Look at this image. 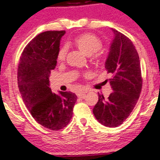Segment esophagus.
Masks as SVG:
<instances>
[{"instance_id":"obj_1","label":"esophagus","mask_w":160,"mask_h":160,"mask_svg":"<svg viewBox=\"0 0 160 160\" xmlns=\"http://www.w3.org/2000/svg\"><path fill=\"white\" fill-rule=\"evenodd\" d=\"M86 92H88L87 89H85V88H82V89H80V90L78 92V96L80 97V98H82L84 94Z\"/></svg>"}]
</instances>
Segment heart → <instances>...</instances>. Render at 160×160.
<instances>
[{"mask_svg":"<svg viewBox=\"0 0 160 160\" xmlns=\"http://www.w3.org/2000/svg\"><path fill=\"white\" fill-rule=\"evenodd\" d=\"M73 43L86 56L92 55L91 61L95 65H99L102 61V57L99 53H95L102 48V40L94 34H84L78 36L73 40ZM68 49L66 46H62L57 52V60L63 62L67 56Z\"/></svg>","mask_w":160,"mask_h":160,"instance_id":"1","label":"heart"}]
</instances>
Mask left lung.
Wrapping results in <instances>:
<instances>
[{"label": "left lung", "mask_w": 160, "mask_h": 160, "mask_svg": "<svg viewBox=\"0 0 160 160\" xmlns=\"http://www.w3.org/2000/svg\"><path fill=\"white\" fill-rule=\"evenodd\" d=\"M114 39L105 62L113 92L107 99L98 95L93 113L100 123L117 127L128 118L136 105L142 89L140 60L132 41L125 34L112 29Z\"/></svg>", "instance_id": "8db88e82"}]
</instances>
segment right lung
<instances>
[{
  "label": "right lung",
  "mask_w": 160,
  "mask_h": 160,
  "mask_svg": "<svg viewBox=\"0 0 160 160\" xmlns=\"http://www.w3.org/2000/svg\"><path fill=\"white\" fill-rule=\"evenodd\" d=\"M65 33L49 31L36 36L22 51L17 70L18 86L25 106L38 123L53 131L69 123L78 98L71 92L56 95L49 87V74L56 66Z\"/></svg>",
  "instance_id": "add662e5"
}]
</instances>
